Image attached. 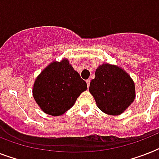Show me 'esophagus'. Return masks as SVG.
<instances>
[{
    "mask_svg": "<svg viewBox=\"0 0 159 159\" xmlns=\"http://www.w3.org/2000/svg\"><path fill=\"white\" fill-rule=\"evenodd\" d=\"M86 83H87L88 88H89V85H90V80H86Z\"/></svg>",
    "mask_w": 159,
    "mask_h": 159,
    "instance_id": "esophagus-1",
    "label": "esophagus"
}]
</instances>
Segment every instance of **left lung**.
Masks as SVG:
<instances>
[{"instance_id":"8db88e82","label":"left lung","mask_w":159,"mask_h":159,"mask_svg":"<svg viewBox=\"0 0 159 159\" xmlns=\"http://www.w3.org/2000/svg\"><path fill=\"white\" fill-rule=\"evenodd\" d=\"M89 92L98 108L111 115L122 114L136 97L134 82L129 75L117 66L108 63L99 66L96 70Z\"/></svg>"}]
</instances>
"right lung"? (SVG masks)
Listing matches in <instances>:
<instances>
[{"label":"right lung","mask_w":159,"mask_h":159,"mask_svg":"<svg viewBox=\"0 0 159 159\" xmlns=\"http://www.w3.org/2000/svg\"><path fill=\"white\" fill-rule=\"evenodd\" d=\"M87 84L67 59L53 61L34 83L32 93L38 106L48 115L58 116L71 108Z\"/></svg>","instance_id":"obj_1"}]
</instances>
